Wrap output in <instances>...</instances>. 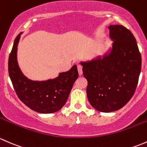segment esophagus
I'll return each mask as SVG.
<instances>
[{
  "mask_svg": "<svg viewBox=\"0 0 147 147\" xmlns=\"http://www.w3.org/2000/svg\"><path fill=\"white\" fill-rule=\"evenodd\" d=\"M77 68H78V74H79V76H82L83 74L82 66H81V65H78V66H77Z\"/></svg>",
  "mask_w": 147,
  "mask_h": 147,
  "instance_id": "1",
  "label": "esophagus"
}]
</instances>
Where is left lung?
Returning <instances> with one entry per match:
<instances>
[{"label": "left lung", "instance_id": "1", "mask_svg": "<svg viewBox=\"0 0 147 147\" xmlns=\"http://www.w3.org/2000/svg\"><path fill=\"white\" fill-rule=\"evenodd\" d=\"M108 29L114 41L110 53L81 63L89 102L102 113L116 111L129 102L142 68L141 54L132 33L122 25H110Z\"/></svg>", "mask_w": 147, "mask_h": 147}]
</instances>
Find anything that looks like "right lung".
<instances>
[{"label": "right lung", "instance_id": "right-lung-1", "mask_svg": "<svg viewBox=\"0 0 147 147\" xmlns=\"http://www.w3.org/2000/svg\"><path fill=\"white\" fill-rule=\"evenodd\" d=\"M14 41L9 56L8 72L16 93L21 101L32 110L40 113H53L65 105L73 85L78 78L76 65L58 77L45 81L30 80L22 73L17 61V49L20 35Z\"/></svg>", "mask_w": 147, "mask_h": 147}]
</instances>
